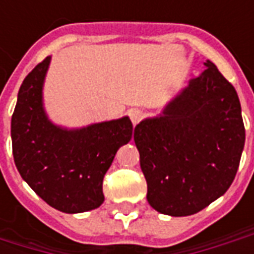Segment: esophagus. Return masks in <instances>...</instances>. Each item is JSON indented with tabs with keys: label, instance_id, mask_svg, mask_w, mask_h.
<instances>
[{
	"label": "esophagus",
	"instance_id": "1",
	"mask_svg": "<svg viewBox=\"0 0 254 254\" xmlns=\"http://www.w3.org/2000/svg\"><path fill=\"white\" fill-rule=\"evenodd\" d=\"M144 113L143 110H140V109H132V110L129 111V118H130V121H132L133 125H137L138 122L143 120Z\"/></svg>",
	"mask_w": 254,
	"mask_h": 254
}]
</instances>
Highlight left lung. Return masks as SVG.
I'll return each instance as SVG.
<instances>
[{"label":"left lung","instance_id":"obj_1","mask_svg":"<svg viewBox=\"0 0 254 254\" xmlns=\"http://www.w3.org/2000/svg\"><path fill=\"white\" fill-rule=\"evenodd\" d=\"M163 116L134 127L147 200L158 212L188 216L233 184L245 144L237 91L211 61Z\"/></svg>","mask_w":254,"mask_h":254}]
</instances>
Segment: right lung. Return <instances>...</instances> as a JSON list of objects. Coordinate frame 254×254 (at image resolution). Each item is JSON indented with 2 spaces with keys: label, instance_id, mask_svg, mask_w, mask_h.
Returning a JSON list of instances; mask_svg holds the SVG:
<instances>
[{
  "label": "right lung",
  "instance_id": "right-lung-1",
  "mask_svg": "<svg viewBox=\"0 0 254 254\" xmlns=\"http://www.w3.org/2000/svg\"><path fill=\"white\" fill-rule=\"evenodd\" d=\"M50 57L21 84L10 125L12 151L20 176L42 200L66 213L98 208L105 200L103 178L118 148L132 138L127 117L65 130L47 120L42 85Z\"/></svg>",
  "mask_w": 254,
  "mask_h": 254
}]
</instances>
